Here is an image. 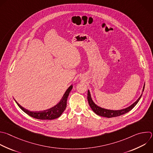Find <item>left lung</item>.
I'll return each mask as SVG.
<instances>
[{
    "mask_svg": "<svg viewBox=\"0 0 153 153\" xmlns=\"http://www.w3.org/2000/svg\"><path fill=\"white\" fill-rule=\"evenodd\" d=\"M144 88H145V83H144V85L143 87L142 92H143V91H144ZM142 93L143 92H142V94H141L140 96L139 97V98L131 105H130V106H128L126 108L120 109V110H110V109H105V108L98 106L94 102V101L92 100L89 90H88V103H89V105L91 108L94 111V112L97 115L101 116V117H106V118H112V117H118V116L124 115V114L128 112L129 111H130L139 102V101L140 100V99L142 95Z\"/></svg>",
    "mask_w": 153,
    "mask_h": 153,
    "instance_id": "obj_1",
    "label": "left lung"
}]
</instances>
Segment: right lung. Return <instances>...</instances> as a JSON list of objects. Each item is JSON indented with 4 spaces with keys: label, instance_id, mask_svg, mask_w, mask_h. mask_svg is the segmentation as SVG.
Wrapping results in <instances>:
<instances>
[{
    "label": "right lung",
    "instance_id": "obj_1",
    "mask_svg": "<svg viewBox=\"0 0 153 153\" xmlns=\"http://www.w3.org/2000/svg\"><path fill=\"white\" fill-rule=\"evenodd\" d=\"M73 86L71 85L68 89L65 92L64 94L63 95L62 97L60 100L59 102L52 108H51L42 111H30L27 109H25L22 106H20L17 101L15 100L16 103L17 104V105L19 106V108L26 114L29 115L32 118L38 119V120H52L56 118H59L64 112L65 111L66 107H67V101L68 97L69 95L70 92H71V89H73Z\"/></svg>",
    "mask_w": 153,
    "mask_h": 153
}]
</instances>
